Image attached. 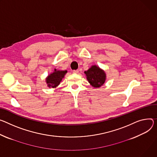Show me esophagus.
I'll use <instances>...</instances> for the list:
<instances>
[{"mask_svg": "<svg viewBox=\"0 0 157 157\" xmlns=\"http://www.w3.org/2000/svg\"><path fill=\"white\" fill-rule=\"evenodd\" d=\"M73 73H75V74H78V73H79V71H78V70H74V71H73Z\"/></svg>", "mask_w": 157, "mask_h": 157, "instance_id": "34e87169", "label": "esophagus"}]
</instances>
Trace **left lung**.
I'll use <instances>...</instances> for the list:
<instances>
[{
    "label": "left lung",
    "instance_id": "8db88e82",
    "mask_svg": "<svg viewBox=\"0 0 157 157\" xmlns=\"http://www.w3.org/2000/svg\"><path fill=\"white\" fill-rule=\"evenodd\" d=\"M84 74L90 85L94 88L102 86L106 79L105 71L96 65L91 66L89 69L84 71Z\"/></svg>",
    "mask_w": 157,
    "mask_h": 157
}]
</instances>
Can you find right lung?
Instances as JSON below:
<instances>
[{
	"instance_id": "add662e5",
	"label": "right lung",
	"mask_w": 157,
	"mask_h": 157,
	"mask_svg": "<svg viewBox=\"0 0 157 157\" xmlns=\"http://www.w3.org/2000/svg\"><path fill=\"white\" fill-rule=\"evenodd\" d=\"M67 73V71L66 70L62 71L54 69L53 72L49 74L46 78L48 87L49 88H56L58 87Z\"/></svg>"
}]
</instances>
